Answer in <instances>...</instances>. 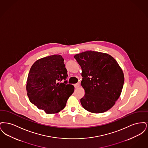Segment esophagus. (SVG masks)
Returning <instances> with one entry per match:
<instances>
[{
	"mask_svg": "<svg viewBox=\"0 0 148 148\" xmlns=\"http://www.w3.org/2000/svg\"><path fill=\"white\" fill-rule=\"evenodd\" d=\"M74 85V87H75V88H77L79 87L80 84H79V83H77V84H75Z\"/></svg>",
	"mask_w": 148,
	"mask_h": 148,
	"instance_id": "obj_1",
	"label": "esophagus"
}]
</instances>
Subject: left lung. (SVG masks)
<instances>
[{
	"label": "left lung",
	"mask_w": 148,
	"mask_h": 148,
	"mask_svg": "<svg viewBox=\"0 0 148 148\" xmlns=\"http://www.w3.org/2000/svg\"><path fill=\"white\" fill-rule=\"evenodd\" d=\"M81 66V85L85 90L82 106L92 113L106 112L119 98L124 82V73L116 60L109 54L86 51L74 56Z\"/></svg>",
	"instance_id": "8db88e82"
}]
</instances>
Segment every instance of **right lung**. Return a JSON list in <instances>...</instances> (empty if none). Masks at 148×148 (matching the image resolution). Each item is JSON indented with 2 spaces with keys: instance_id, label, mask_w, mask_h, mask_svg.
<instances>
[{
  "instance_id": "1",
  "label": "right lung",
  "mask_w": 148,
  "mask_h": 148,
  "mask_svg": "<svg viewBox=\"0 0 148 148\" xmlns=\"http://www.w3.org/2000/svg\"><path fill=\"white\" fill-rule=\"evenodd\" d=\"M64 59L53 55L36 60L32 66L26 89L30 101L47 114H56L63 110L74 90L67 84L68 77Z\"/></svg>"
}]
</instances>
